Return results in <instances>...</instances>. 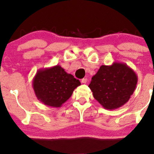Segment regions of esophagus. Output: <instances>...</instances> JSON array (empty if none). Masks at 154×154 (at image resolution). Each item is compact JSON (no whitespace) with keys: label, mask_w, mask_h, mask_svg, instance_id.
I'll return each instance as SVG.
<instances>
[{"label":"esophagus","mask_w":154,"mask_h":154,"mask_svg":"<svg viewBox=\"0 0 154 154\" xmlns=\"http://www.w3.org/2000/svg\"><path fill=\"white\" fill-rule=\"evenodd\" d=\"M87 82V78H83L81 80V82L83 83V84H86Z\"/></svg>","instance_id":"34e87169"}]
</instances>
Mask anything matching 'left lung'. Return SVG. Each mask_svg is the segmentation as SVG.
Listing matches in <instances>:
<instances>
[{"label":"left lung","mask_w":154,"mask_h":154,"mask_svg":"<svg viewBox=\"0 0 154 154\" xmlns=\"http://www.w3.org/2000/svg\"><path fill=\"white\" fill-rule=\"evenodd\" d=\"M138 82V77L126 64L114 63L102 65L91 77L89 87L93 97L106 109L121 107L129 100Z\"/></svg>","instance_id":"obj_1"}]
</instances>
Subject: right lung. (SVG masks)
I'll use <instances>...</instances> for the list:
<instances>
[{
  "label": "right lung",
  "instance_id": "1",
  "mask_svg": "<svg viewBox=\"0 0 154 154\" xmlns=\"http://www.w3.org/2000/svg\"><path fill=\"white\" fill-rule=\"evenodd\" d=\"M80 85L79 79L66 72L60 65L38 69L32 80L38 100L55 108L60 107L69 100L75 89Z\"/></svg>",
  "mask_w": 154,
  "mask_h": 154
}]
</instances>
